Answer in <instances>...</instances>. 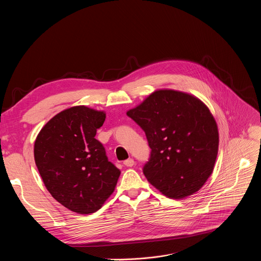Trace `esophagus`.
<instances>
[{
	"label": "esophagus",
	"mask_w": 261,
	"mask_h": 261,
	"mask_svg": "<svg viewBox=\"0 0 261 261\" xmlns=\"http://www.w3.org/2000/svg\"><path fill=\"white\" fill-rule=\"evenodd\" d=\"M124 165L127 166V167H132L134 165V160L132 158H129V159L124 161Z\"/></svg>",
	"instance_id": "esophagus-1"
}]
</instances>
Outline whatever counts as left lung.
Instances as JSON below:
<instances>
[{
  "mask_svg": "<svg viewBox=\"0 0 261 261\" xmlns=\"http://www.w3.org/2000/svg\"><path fill=\"white\" fill-rule=\"evenodd\" d=\"M144 131L151 157L143 173L169 198L197 192L211 176L218 155L219 132L208 107L197 97L157 90L127 111Z\"/></svg>",
  "mask_w": 261,
  "mask_h": 261,
  "instance_id": "left-lung-1",
  "label": "left lung"
}]
</instances>
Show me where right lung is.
Segmentation results:
<instances>
[{
	"instance_id": "1",
	"label": "right lung",
	"mask_w": 261,
	"mask_h": 261,
	"mask_svg": "<svg viewBox=\"0 0 261 261\" xmlns=\"http://www.w3.org/2000/svg\"><path fill=\"white\" fill-rule=\"evenodd\" d=\"M105 118L104 111L73 106L50 119L35 140V163L46 189L74 213L101 208L121 174L95 138Z\"/></svg>"
}]
</instances>
